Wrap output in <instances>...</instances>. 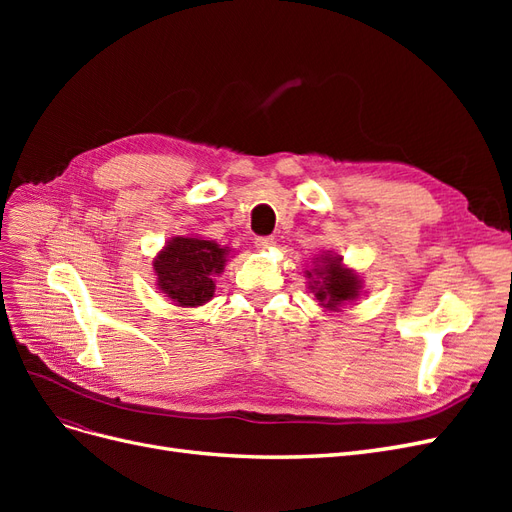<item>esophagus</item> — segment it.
Returning a JSON list of instances; mask_svg holds the SVG:
<instances>
[{
  "label": "esophagus",
  "instance_id": "esophagus-1",
  "mask_svg": "<svg viewBox=\"0 0 512 512\" xmlns=\"http://www.w3.org/2000/svg\"><path fill=\"white\" fill-rule=\"evenodd\" d=\"M254 243H256L258 250H271L273 237H256V239H254Z\"/></svg>",
  "mask_w": 512,
  "mask_h": 512
}]
</instances>
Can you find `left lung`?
Masks as SVG:
<instances>
[{"label": "left lung", "mask_w": 512, "mask_h": 512, "mask_svg": "<svg viewBox=\"0 0 512 512\" xmlns=\"http://www.w3.org/2000/svg\"><path fill=\"white\" fill-rule=\"evenodd\" d=\"M309 290L316 294V299L329 312H339L344 303L359 299L363 282L352 269L342 265V256L322 254L316 258L312 271H307Z\"/></svg>", "instance_id": "obj_1"}]
</instances>
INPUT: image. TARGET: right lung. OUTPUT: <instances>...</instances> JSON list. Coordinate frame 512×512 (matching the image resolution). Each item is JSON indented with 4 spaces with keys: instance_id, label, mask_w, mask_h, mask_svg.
Listing matches in <instances>:
<instances>
[{
    "instance_id": "add662e5",
    "label": "right lung",
    "mask_w": 512,
    "mask_h": 512,
    "mask_svg": "<svg viewBox=\"0 0 512 512\" xmlns=\"http://www.w3.org/2000/svg\"><path fill=\"white\" fill-rule=\"evenodd\" d=\"M230 250L203 237H173L153 258L158 288L177 307H198L211 301Z\"/></svg>"
}]
</instances>
